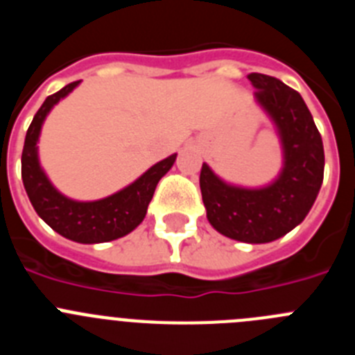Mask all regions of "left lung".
<instances>
[{
    "label": "left lung",
    "mask_w": 355,
    "mask_h": 355,
    "mask_svg": "<svg viewBox=\"0 0 355 355\" xmlns=\"http://www.w3.org/2000/svg\"><path fill=\"white\" fill-rule=\"evenodd\" d=\"M247 78L256 87V101L281 135L283 172L270 187L247 190L225 184L202 163L199 183L208 220L218 233L247 243H266L290 233L311 209L324 181V144L297 90L259 72Z\"/></svg>",
    "instance_id": "1"
}]
</instances>
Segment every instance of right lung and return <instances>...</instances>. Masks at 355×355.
Listing matches in <instances>:
<instances>
[{
    "label": "right lung",
    "instance_id": "right-lung-1",
    "mask_svg": "<svg viewBox=\"0 0 355 355\" xmlns=\"http://www.w3.org/2000/svg\"><path fill=\"white\" fill-rule=\"evenodd\" d=\"M80 81H72L64 89L46 97L39 108L24 139L23 156H21V175L23 184L30 197L31 206L37 215L62 236L78 243H103L117 240L131 233L147 213L156 184L174 165L175 155L162 159L149 168L139 180L121 192L94 202H78L56 192L46 174L42 172L37 158V140L40 128L49 114V110L67 96Z\"/></svg>",
    "mask_w": 355,
    "mask_h": 355
}]
</instances>
